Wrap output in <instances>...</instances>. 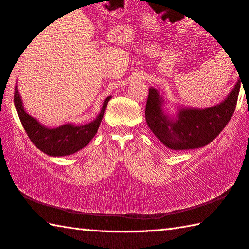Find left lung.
<instances>
[{"instance_id": "8db88e82", "label": "left lung", "mask_w": 249, "mask_h": 249, "mask_svg": "<svg viewBox=\"0 0 249 249\" xmlns=\"http://www.w3.org/2000/svg\"><path fill=\"white\" fill-rule=\"evenodd\" d=\"M241 81L223 102L206 109L180 108L175 117L164 111V99L154 87H150L145 107V119L152 132L172 150L198 149L219 136L232 118L238 98Z\"/></svg>"}]
</instances>
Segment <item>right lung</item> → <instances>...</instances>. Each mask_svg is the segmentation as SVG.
<instances>
[{"label":"right lung","instance_id":"add662e5","mask_svg":"<svg viewBox=\"0 0 249 249\" xmlns=\"http://www.w3.org/2000/svg\"><path fill=\"white\" fill-rule=\"evenodd\" d=\"M111 96L105 99L103 108L94 121L86 124L75 125L73 124H65L58 128H47L37 119L25 111L23 102L19 96L17 86H15L14 104L16 111L18 113L21 124L26 133L35 145L47 155L65 156L76 153L83 147L89 144V141L97 133L100 122L104 117L105 109Z\"/></svg>","mask_w":249,"mask_h":249}]
</instances>
